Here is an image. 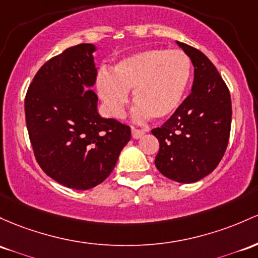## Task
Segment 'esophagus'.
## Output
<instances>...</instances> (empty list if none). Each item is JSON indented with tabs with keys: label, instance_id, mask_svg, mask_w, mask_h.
<instances>
[{
	"label": "esophagus",
	"instance_id": "obj_1",
	"mask_svg": "<svg viewBox=\"0 0 258 258\" xmlns=\"http://www.w3.org/2000/svg\"><path fill=\"white\" fill-rule=\"evenodd\" d=\"M131 132H132V137L136 138V140H138V138H141V137H142V136L144 135V131H143V130L135 128V127H132V128H131Z\"/></svg>",
	"mask_w": 258,
	"mask_h": 258
}]
</instances>
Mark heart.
<instances>
[{"mask_svg": "<svg viewBox=\"0 0 258 258\" xmlns=\"http://www.w3.org/2000/svg\"><path fill=\"white\" fill-rule=\"evenodd\" d=\"M192 76L191 58L182 50L151 49L134 53L115 64L112 73L101 71L98 94L107 114L120 117L134 90L137 120L166 118L177 111Z\"/></svg>", "mask_w": 258, "mask_h": 258, "instance_id": "b5f03b06", "label": "heart"}]
</instances>
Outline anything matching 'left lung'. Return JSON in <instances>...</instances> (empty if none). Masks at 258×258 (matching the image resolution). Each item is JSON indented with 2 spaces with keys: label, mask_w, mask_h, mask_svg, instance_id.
Returning a JSON list of instances; mask_svg holds the SVG:
<instances>
[{
  "label": "left lung",
  "mask_w": 258,
  "mask_h": 258,
  "mask_svg": "<svg viewBox=\"0 0 258 258\" xmlns=\"http://www.w3.org/2000/svg\"><path fill=\"white\" fill-rule=\"evenodd\" d=\"M176 42L194 64V84L177 111L152 134L159 141L158 170L170 180L191 183L211 174L224 155L230 136L231 99L207 56Z\"/></svg>",
  "instance_id": "1"
}]
</instances>
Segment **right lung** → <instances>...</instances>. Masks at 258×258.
I'll return each mask as SVG.
<instances>
[{
	"instance_id": "right-lung-1",
	"label": "right lung",
	"mask_w": 258,
	"mask_h": 258,
	"mask_svg": "<svg viewBox=\"0 0 258 258\" xmlns=\"http://www.w3.org/2000/svg\"><path fill=\"white\" fill-rule=\"evenodd\" d=\"M93 44L69 47L45 62L25 95L28 134L47 176L75 189L95 187L111 174L131 128L98 112Z\"/></svg>"
}]
</instances>
